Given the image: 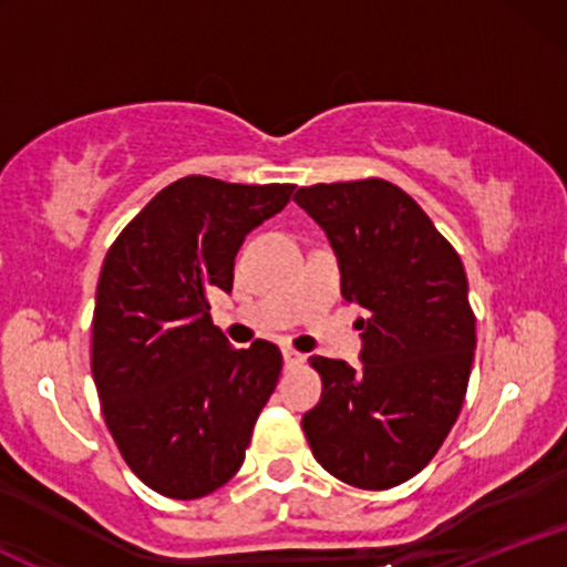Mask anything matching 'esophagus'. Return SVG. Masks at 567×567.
<instances>
[{"instance_id":"34e87169","label":"esophagus","mask_w":567,"mask_h":567,"mask_svg":"<svg viewBox=\"0 0 567 567\" xmlns=\"http://www.w3.org/2000/svg\"><path fill=\"white\" fill-rule=\"evenodd\" d=\"M282 357H285V365H288V368L303 365V360H306L301 351H296V349H290V347L282 349Z\"/></svg>"}]
</instances>
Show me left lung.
Returning <instances> with one entry per match:
<instances>
[{
  "mask_svg": "<svg viewBox=\"0 0 567 567\" xmlns=\"http://www.w3.org/2000/svg\"><path fill=\"white\" fill-rule=\"evenodd\" d=\"M328 234L341 292L365 309L362 368L309 357L320 405L301 426L322 470L362 491L419 474L445 442L470 386L477 317L455 247L410 194L383 178L301 186Z\"/></svg>",
  "mask_w": 567,
  "mask_h": 567,
  "instance_id": "1",
  "label": "left lung"
}]
</instances>
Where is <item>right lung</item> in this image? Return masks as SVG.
<instances>
[{
	"instance_id": "add662e5",
	"label": "right lung",
	"mask_w": 567,
	"mask_h": 567,
	"mask_svg": "<svg viewBox=\"0 0 567 567\" xmlns=\"http://www.w3.org/2000/svg\"><path fill=\"white\" fill-rule=\"evenodd\" d=\"M292 184L186 175L165 186L109 247L93 311V381L125 464L152 491L192 501L245 461L275 392L282 351L237 349L213 324L245 234L290 202Z\"/></svg>"
}]
</instances>
